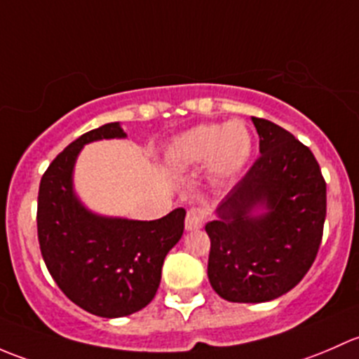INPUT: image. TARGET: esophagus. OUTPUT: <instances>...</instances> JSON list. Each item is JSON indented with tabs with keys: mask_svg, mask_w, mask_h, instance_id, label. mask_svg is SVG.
Listing matches in <instances>:
<instances>
[{
	"mask_svg": "<svg viewBox=\"0 0 359 359\" xmlns=\"http://www.w3.org/2000/svg\"><path fill=\"white\" fill-rule=\"evenodd\" d=\"M207 217V210L204 207H191L187 212V219H184V228L188 231L201 230L204 226V221Z\"/></svg>",
	"mask_w": 359,
	"mask_h": 359,
	"instance_id": "1",
	"label": "esophagus"
}]
</instances>
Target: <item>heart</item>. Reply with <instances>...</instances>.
I'll list each match as a JSON object with an SVG mask.
<instances>
[{"instance_id": "obj_1", "label": "heart", "mask_w": 359, "mask_h": 359, "mask_svg": "<svg viewBox=\"0 0 359 359\" xmlns=\"http://www.w3.org/2000/svg\"><path fill=\"white\" fill-rule=\"evenodd\" d=\"M252 136L242 121L224 124H198L175 136L168 149V162L178 169L194 171L205 164L214 183L235 178L249 162Z\"/></svg>"}]
</instances>
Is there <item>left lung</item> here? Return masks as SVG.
<instances>
[{
  "label": "left lung",
  "mask_w": 359,
  "mask_h": 359,
  "mask_svg": "<svg viewBox=\"0 0 359 359\" xmlns=\"http://www.w3.org/2000/svg\"><path fill=\"white\" fill-rule=\"evenodd\" d=\"M261 157L216 207L207 276L230 302H268L294 289L315 261L327 184L315 155L278 124L252 117Z\"/></svg>",
  "instance_id": "1"
}]
</instances>
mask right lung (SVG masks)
<instances>
[{"label": "right lung", "mask_w": 359, "mask_h": 359, "mask_svg": "<svg viewBox=\"0 0 359 359\" xmlns=\"http://www.w3.org/2000/svg\"><path fill=\"white\" fill-rule=\"evenodd\" d=\"M121 123L79 136L57 155L39 183L38 238L44 264L62 292L84 311L123 318L150 304L162 264L180 242L184 209L154 221L105 216L88 209L74 188V169L84 145L124 140Z\"/></svg>", "instance_id": "obj_1"}]
</instances>
